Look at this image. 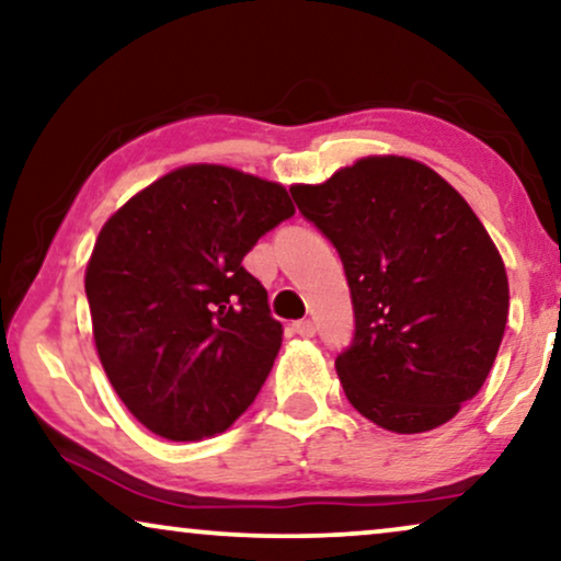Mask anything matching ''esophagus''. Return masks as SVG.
Returning a JSON list of instances; mask_svg holds the SVG:
<instances>
[{
	"instance_id": "obj_1",
	"label": "esophagus",
	"mask_w": 561,
	"mask_h": 561,
	"mask_svg": "<svg viewBox=\"0 0 561 561\" xmlns=\"http://www.w3.org/2000/svg\"><path fill=\"white\" fill-rule=\"evenodd\" d=\"M290 332L298 334V336H306V340H309V336L317 334V327H313V321L304 319V321H294V324H290Z\"/></svg>"
}]
</instances>
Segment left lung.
<instances>
[{
    "mask_svg": "<svg viewBox=\"0 0 561 561\" xmlns=\"http://www.w3.org/2000/svg\"><path fill=\"white\" fill-rule=\"evenodd\" d=\"M290 196L347 275L355 336L334 363L347 401L396 434L447 424L478 396L508 321L488 229L439 173L401 156L363 158Z\"/></svg>",
    "mask_w": 561,
    "mask_h": 561,
    "instance_id": "1",
    "label": "left lung"
}]
</instances>
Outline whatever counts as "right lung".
<instances>
[{"label":"right lung","instance_id":"obj_1","mask_svg":"<svg viewBox=\"0 0 561 561\" xmlns=\"http://www.w3.org/2000/svg\"><path fill=\"white\" fill-rule=\"evenodd\" d=\"M294 211L280 183L202 163L150 183L102 227L87 265L96 352L152 434L202 442L255 401L283 327L242 257Z\"/></svg>","mask_w":561,"mask_h":561}]
</instances>
